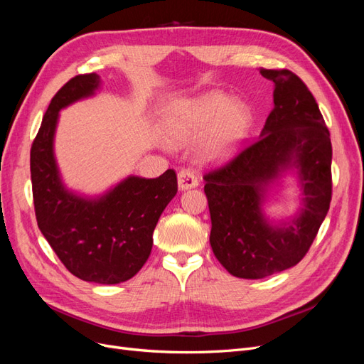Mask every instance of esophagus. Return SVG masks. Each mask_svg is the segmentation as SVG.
I'll return each mask as SVG.
<instances>
[{
  "label": "esophagus",
  "instance_id": "obj_1",
  "mask_svg": "<svg viewBox=\"0 0 364 364\" xmlns=\"http://www.w3.org/2000/svg\"><path fill=\"white\" fill-rule=\"evenodd\" d=\"M178 185H179V190L185 191V190L196 188V186L199 185V181H197V176L194 174V171L181 170L178 173Z\"/></svg>",
  "mask_w": 364,
  "mask_h": 364
}]
</instances>
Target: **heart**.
<instances>
[{"instance_id": "1", "label": "heart", "mask_w": 364, "mask_h": 364, "mask_svg": "<svg viewBox=\"0 0 364 364\" xmlns=\"http://www.w3.org/2000/svg\"><path fill=\"white\" fill-rule=\"evenodd\" d=\"M250 107L223 91H209L173 105L164 118L165 134L171 141L199 138L206 159L218 161L232 155L245 141L252 126Z\"/></svg>"}]
</instances>
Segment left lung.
<instances>
[{
	"mask_svg": "<svg viewBox=\"0 0 364 364\" xmlns=\"http://www.w3.org/2000/svg\"><path fill=\"white\" fill-rule=\"evenodd\" d=\"M274 83V107L259 138L223 167L203 176L211 214L213 252L237 278L261 279L299 262L313 245L333 194V147L313 94L289 70H264ZM294 169L303 208L277 225L262 211L267 190Z\"/></svg>",
	"mask_w": 364,
	"mask_h": 364,
	"instance_id": "left-lung-1",
	"label": "left lung"
}]
</instances>
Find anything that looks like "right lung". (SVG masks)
Segmentation results:
<instances>
[{
  "label": "right lung",
  "mask_w": 364,
  "mask_h": 364,
  "mask_svg": "<svg viewBox=\"0 0 364 364\" xmlns=\"http://www.w3.org/2000/svg\"><path fill=\"white\" fill-rule=\"evenodd\" d=\"M98 86L95 73L80 74L53 97L30 150L33 202L42 235L74 277L119 284L135 277L150 257L153 230L178 193V178L174 170L156 179L129 176L97 197L63 185L54 158L59 112L94 95Z\"/></svg>",
  "instance_id": "add662e5"
}]
</instances>
